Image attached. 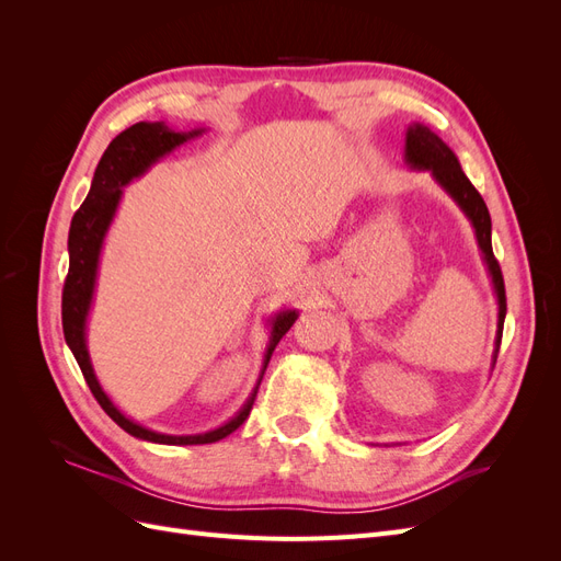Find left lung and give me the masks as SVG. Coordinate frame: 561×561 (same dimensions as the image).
Listing matches in <instances>:
<instances>
[{"label": "left lung", "mask_w": 561, "mask_h": 561, "mask_svg": "<svg viewBox=\"0 0 561 561\" xmlns=\"http://www.w3.org/2000/svg\"><path fill=\"white\" fill-rule=\"evenodd\" d=\"M404 163L414 168V171H428L433 180L443 186V190L454 198L458 208L470 219L474 229V239H478L482 262L486 264L491 285H494V295L499 301V322H496V339H494V355H491V367L496 363L501 334H503V320H505V285L501 266L491 250V217L486 210V203L474 190L472 182L466 178L461 163H458L454 151L437 138V135L423 124H412L407 128L404 138Z\"/></svg>", "instance_id": "obj_1"}]
</instances>
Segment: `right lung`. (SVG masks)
Returning <instances> with one entry per match:
<instances>
[{"instance_id":"add662e5","label":"right lung","mask_w":561,"mask_h":561,"mask_svg":"<svg viewBox=\"0 0 561 561\" xmlns=\"http://www.w3.org/2000/svg\"><path fill=\"white\" fill-rule=\"evenodd\" d=\"M206 133V128H192V130H173L168 128L163 122H140L124 133H118L116 138L110 142L105 149L103 159H100L93 182H91V192L87 201L81 203V208L75 213L72 225H70V239H67V252H70V271H67L65 287H62V332H65V342L75 353V358L81 367V375L87 379L91 393L100 402V407L107 412V416L118 423L128 435L147 439V443H157V445H210L231 435L241 423L248 419L254 393H257V386L262 381L264 369L268 365L271 353H274L276 344L283 339V334L293 328V322L297 320L295 309H285L271 318V336H268V346L264 351V363L257 386L245 400L236 416H231L227 423H222L219 428H213L208 433H196V435H165L157 433L151 428L140 426L133 419H128L118 407L110 400V396L100 386L93 365H91V355L87 346V320L89 311L93 304V293H95V278H98V264H100V252H103V243L107 229L112 225V219L116 215L118 203H122L124 196V186L130 184L133 180L142 178L151 165L161 161L165 154H171L173 149L184 145L186 140L198 138V135Z\"/></svg>"}]
</instances>
